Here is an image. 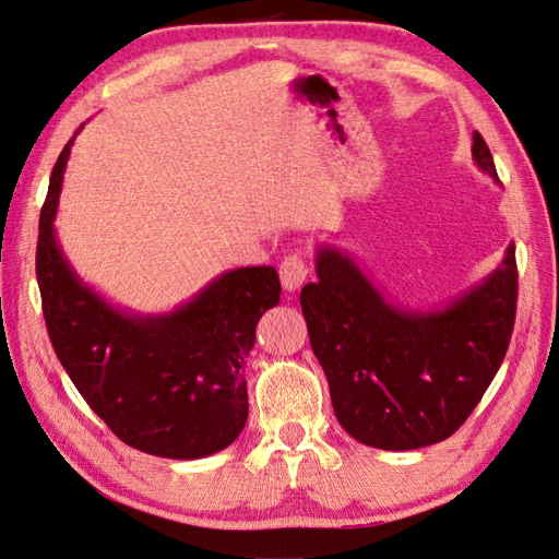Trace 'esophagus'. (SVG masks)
Returning <instances> with one entry per match:
<instances>
[{
	"instance_id": "34e87169",
	"label": "esophagus",
	"mask_w": 559,
	"mask_h": 559,
	"mask_svg": "<svg viewBox=\"0 0 559 559\" xmlns=\"http://www.w3.org/2000/svg\"><path fill=\"white\" fill-rule=\"evenodd\" d=\"M280 277H282L284 289L297 292L301 284L307 282V277H309L307 260H304L301 255H297V252H294V255H287V258L282 260V265H280Z\"/></svg>"
}]
</instances>
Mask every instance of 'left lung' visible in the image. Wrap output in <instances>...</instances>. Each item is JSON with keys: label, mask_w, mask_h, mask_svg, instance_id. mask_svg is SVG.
<instances>
[{"label": "left lung", "mask_w": 559, "mask_h": 559, "mask_svg": "<svg viewBox=\"0 0 559 559\" xmlns=\"http://www.w3.org/2000/svg\"><path fill=\"white\" fill-rule=\"evenodd\" d=\"M472 157L497 180L479 133ZM301 289L313 355L329 379L335 418L379 450L440 443L465 424L509 350L519 299L515 248L501 265L438 311L389 304L338 248H321Z\"/></svg>", "instance_id": "1"}]
</instances>
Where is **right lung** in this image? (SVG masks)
I'll return each instance as SVG.
<instances>
[{
  "mask_svg": "<svg viewBox=\"0 0 559 559\" xmlns=\"http://www.w3.org/2000/svg\"><path fill=\"white\" fill-rule=\"evenodd\" d=\"M75 135L52 167L38 221L36 277L52 350L126 445L170 460L214 455L248 420L246 360L260 316L280 304L277 270L224 272L170 313L114 309L82 284L52 228Z\"/></svg>",
  "mask_w": 559,
  "mask_h": 559,
  "instance_id": "add662e5",
  "label": "right lung"
}]
</instances>
